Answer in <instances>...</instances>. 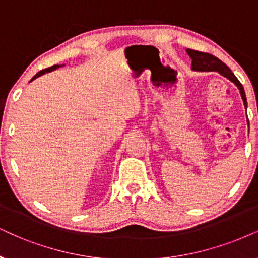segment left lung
I'll list each match as a JSON object with an SVG mask.
<instances>
[{"label": "left lung", "instance_id": "left-lung-1", "mask_svg": "<svg viewBox=\"0 0 258 258\" xmlns=\"http://www.w3.org/2000/svg\"><path fill=\"white\" fill-rule=\"evenodd\" d=\"M188 56L191 58V69L194 71H217L220 75H223L224 77L229 78L231 82H233L238 87V89L240 91V95H242L244 107H247L246 102V96L245 91H244V88L242 83L238 81V78L234 76V74L230 70V68L227 67L226 64L223 63L219 58L214 57L213 54L206 53V52H200L190 50V48H187Z\"/></svg>", "mask_w": 258, "mask_h": 258}]
</instances>
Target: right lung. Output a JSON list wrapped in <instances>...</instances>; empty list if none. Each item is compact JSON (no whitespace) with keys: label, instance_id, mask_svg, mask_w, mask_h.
I'll list each match as a JSON object with an SVG mask.
<instances>
[{"label":"right lung","instance_id":"1","mask_svg":"<svg viewBox=\"0 0 258 258\" xmlns=\"http://www.w3.org/2000/svg\"><path fill=\"white\" fill-rule=\"evenodd\" d=\"M59 67H63V65H52L51 68H47V69H44V70L39 71V73H38L37 75H35V76H34L33 78H32V80H31V82H32V81H33V80H35V78H37V77L41 76V75H44V74H46V73H50V71H53V70H56L57 68H59Z\"/></svg>","mask_w":258,"mask_h":258}]
</instances>
